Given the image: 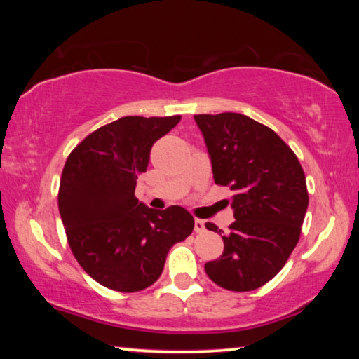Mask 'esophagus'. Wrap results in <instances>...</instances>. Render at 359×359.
<instances>
[{"instance_id":"1","label":"esophagus","mask_w":359,"mask_h":359,"mask_svg":"<svg viewBox=\"0 0 359 359\" xmlns=\"http://www.w3.org/2000/svg\"><path fill=\"white\" fill-rule=\"evenodd\" d=\"M204 230H205V224H204V220L196 219V220H194V232H196V233H203Z\"/></svg>"}]
</instances>
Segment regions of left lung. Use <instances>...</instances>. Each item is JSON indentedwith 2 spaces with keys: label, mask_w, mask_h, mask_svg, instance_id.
I'll use <instances>...</instances> for the list:
<instances>
[{
  "label": "left lung",
  "mask_w": 359,
  "mask_h": 359,
  "mask_svg": "<svg viewBox=\"0 0 359 359\" xmlns=\"http://www.w3.org/2000/svg\"><path fill=\"white\" fill-rule=\"evenodd\" d=\"M215 184L233 191L235 222L222 235L224 253L204 264L229 291H253L273 279L296 248L309 205L297 156L269 127L237 112L198 114ZM205 229L222 233L208 222Z\"/></svg>",
  "instance_id": "left-lung-1"
}]
</instances>
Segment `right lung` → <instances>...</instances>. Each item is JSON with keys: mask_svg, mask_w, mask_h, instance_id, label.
Listing matches in <instances>:
<instances>
[{"mask_svg": "<svg viewBox=\"0 0 359 359\" xmlns=\"http://www.w3.org/2000/svg\"><path fill=\"white\" fill-rule=\"evenodd\" d=\"M181 121L121 117L76 145L63 166L58 210L76 262L104 287L137 292L163 271L166 255L194 229L181 205L155 210L135 198L150 150Z\"/></svg>", "mask_w": 359, "mask_h": 359, "instance_id": "1", "label": "right lung"}]
</instances>
